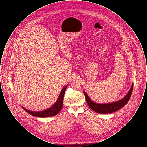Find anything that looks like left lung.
I'll return each instance as SVG.
<instances>
[{"mask_svg": "<svg viewBox=\"0 0 147 147\" xmlns=\"http://www.w3.org/2000/svg\"><path fill=\"white\" fill-rule=\"evenodd\" d=\"M133 88V83L127 94L123 98L116 102L103 104H98L93 102L92 101H91L90 98H89V96L85 92V91L83 92L88 105H89V106L93 111L99 113H109L119 110L126 105L131 98Z\"/></svg>", "mask_w": 147, "mask_h": 147, "instance_id": "8db88e82", "label": "left lung"}]
</instances>
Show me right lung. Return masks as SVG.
Segmentation results:
<instances>
[{
    "label": "right lung",
    "mask_w": 147,
    "mask_h": 147,
    "mask_svg": "<svg viewBox=\"0 0 147 147\" xmlns=\"http://www.w3.org/2000/svg\"><path fill=\"white\" fill-rule=\"evenodd\" d=\"M67 85H66L65 87L63 88V89L62 90V91L61 92V93L58 96V98L56 103L54 104V105L47 110H43L42 111L35 112V111L28 110L22 107V108L25 111L28 112L29 114H30L32 116H34L39 117H48L55 116L57 113H58L59 112L62 108L64 95L65 90L67 89Z\"/></svg>",
    "instance_id": "1"
}]
</instances>
